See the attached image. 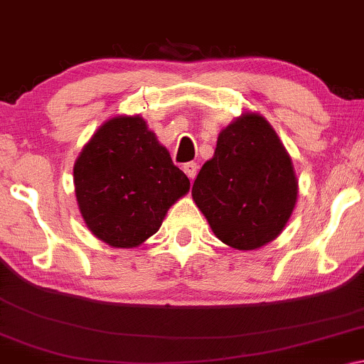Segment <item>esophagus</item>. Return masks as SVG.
<instances>
[{"mask_svg": "<svg viewBox=\"0 0 364 364\" xmlns=\"http://www.w3.org/2000/svg\"><path fill=\"white\" fill-rule=\"evenodd\" d=\"M197 171H198V166L195 163H187L183 164V172H186L187 177L190 178V181H193L195 176H197Z\"/></svg>", "mask_w": 364, "mask_h": 364, "instance_id": "obj_1", "label": "esophagus"}]
</instances>
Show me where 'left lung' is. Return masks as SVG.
<instances>
[{
  "instance_id": "1",
  "label": "left lung",
  "mask_w": 364,
  "mask_h": 364,
  "mask_svg": "<svg viewBox=\"0 0 364 364\" xmlns=\"http://www.w3.org/2000/svg\"><path fill=\"white\" fill-rule=\"evenodd\" d=\"M192 198L215 236L232 249H260L282 234L298 200V178L264 115L242 112L223 128Z\"/></svg>"
}]
</instances>
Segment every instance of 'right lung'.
I'll return each instance as SVG.
<instances>
[{"instance_id": "obj_1", "label": "right lung", "mask_w": 364, "mask_h": 364, "mask_svg": "<svg viewBox=\"0 0 364 364\" xmlns=\"http://www.w3.org/2000/svg\"><path fill=\"white\" fill-rule=\"evenodd\" d=\"M73 178L87 229L115 249H135L158 232L190 190L188 177L138 114L104 122L77 156Z\"/></svg>"}]
</instances>
